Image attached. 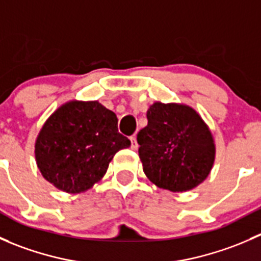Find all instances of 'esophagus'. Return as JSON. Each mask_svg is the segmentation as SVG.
<instances>
[{
  "mask_svg": "<svg viewBox=\"0 0 261 261\" xmlns=\"http://www.w3.org/2000/svg\"><path fill=\"white\" fill-rule=\"evenodd\" d=\"M130 140H131V149H133V150L138 149L139 145H138V141H136V136H135V135L131 136Z\"/></svg>",
  "mask_w": 261,
  "mask_h": 261,
  "instance_id": "esophagus-1",
  "label": "esophagus"
}]
</instances>
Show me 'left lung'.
I'll return each instance as SVG.
<instances>
[{
	"instance_id": "1",
	"label": "left lung",
	"mask_w": 261,
	"mask_h": 261,
	"mask_svg": "<svg viewBox=\"0 0 261 261\" xmlns=\"http://www.w3.org/2000/svg\"><path fill=\"white\" fill-rule=\"evenodd\" d=\"M139 131L144 173L159 188L186 192L208 177L215 163L213 136L196 110L187 105L155 102Z\"/></svg>"
}]
</instances>
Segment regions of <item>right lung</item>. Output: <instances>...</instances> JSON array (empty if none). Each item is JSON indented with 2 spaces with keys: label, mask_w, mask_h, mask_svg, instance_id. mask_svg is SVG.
Masks as SVG:
<instances>
[{
  "label": "right lung",
  "mask_w": 261,
  "mask_h": 261,
  "mask_svg": "<svg viewBox=\"0 0 261 261\" xmlns=\"http://www.w3.org/2000/svg\"><path fill=\"white\" fill-rule=\"evenodd\" d=\"M130 145L118 133L115 112L98 101H69L41 127L35 159L49 183L67 193H81L101 180L116 152Z\"/></svg>",
  "instance_id": "1"
}]
</instances>
